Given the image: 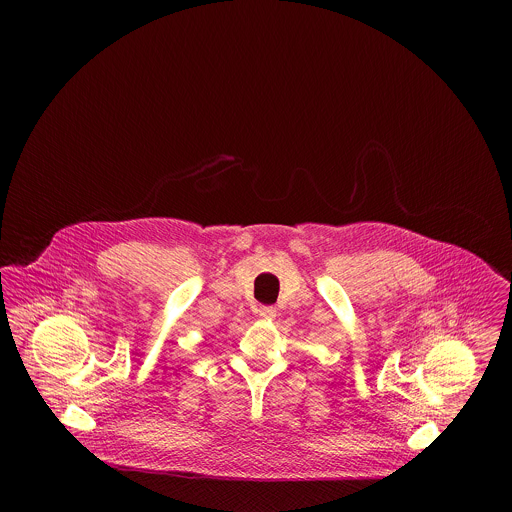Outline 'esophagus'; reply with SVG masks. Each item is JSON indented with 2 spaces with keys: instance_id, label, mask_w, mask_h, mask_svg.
<instances>
[{
  "instance_id": "esophagus-1",
  "label": "esophagus",
  "mask_w": 512,
  "mask_h": 512,
  "mask_svg": "<svg viewBox=\"0 0 512 512\" xmlns=\"http://www.w3.org/2000/svg\"><path fill=\"white\" fill-rule=\"evenodd\" d=\"M257 313H259V317L265 318V320H272V318L276 317V309L270 307V305H261L257 309Z\"/></svg>"
}]
</instances>
